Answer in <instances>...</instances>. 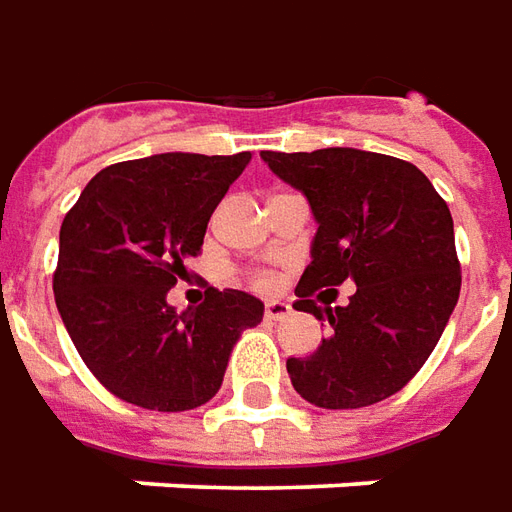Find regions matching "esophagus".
Instances as JSON below:
<instances>
[{
  "label": "esophagus",
  "instance_id": "esophagus-1",
  "mask_svg": "<svg viewBox=\"0 0 512 512\" xmlns=\"http://www.w3.org/2000/svg\"><path fill=\"white\" fill-rule=\"evenodd\" d=\"M292 306L284 301H270L264 306V317L267 320H284V317H290Z\"/></svg>",
  "mask_w": 512,
  "mask_h": 512
}]
</instances>
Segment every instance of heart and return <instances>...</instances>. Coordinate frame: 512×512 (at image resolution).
<instances>
[{"label":"heart","mask_w":512,"mask_h":512,"mask_svg":"<svg viewBox=\"0 0 512 512\" xmlns=\"http://www.w3.org/2000/svg\"><path fill=\"white\" fill-rule=\"evenodd\" d=\"M256 284H259V287H273V278L262 276V278H259V281H256Z\"/></svg>","instance_id":"b5f03b06"}]
</instances>
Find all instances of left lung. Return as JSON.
I'll list each match as a JSON object with an SVG mask.
<instances>
[{
    "mask_svg": "<svg viewBox=\"0 0 512 512\" xmlns=\"http://www.w3.org/2000/svg\"><path fill=\"white\" fill-rule=\"evenodd\" d=\"M264 164L315 214L312 264L295 287L298 312L320 320L312 295L357 284L326 317L331 334L287 359L292 387L323 410H357L398 393L435 351L460 298V262L446 200L421 169L354 147L264 150Z\"/></svg>",
    "mask_w": 512,
    "mask_h": 512,
    "instance_id": "8db88e82",
    "label": "left lung"
}]
</instances>
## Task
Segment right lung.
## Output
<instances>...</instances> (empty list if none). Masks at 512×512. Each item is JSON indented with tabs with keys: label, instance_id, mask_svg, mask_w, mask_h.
<instances>
[{
	"label": "right lung",
	"instance_id": "right-lung-1",
	"mask_svg": "<svg viewBox=\"0 0 512 512\" xmlns=\"http://www.w3.org/2000/svg\"><path fill=\"white\" fill-rule=\"evenodd\" d=\"M250 153H161L97 172L63 217L55 303L77 354L114 396L158 412L195 410L220 390L242 331L264 303L206 290L178 312L167 292L203 248L211 214Z\"/></svg>",
	"mask_w": 512,
	"mask_h": 512
}]
</instances>
